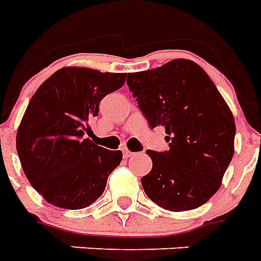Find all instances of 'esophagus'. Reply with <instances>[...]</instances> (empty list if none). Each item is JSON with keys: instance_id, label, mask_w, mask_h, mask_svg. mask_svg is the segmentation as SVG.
Listing matches in <instances>:
<instances>
[{"instance_id": "34e87169", "label": "esophagus", "mask_w": 261, "mask_h": 261, "mask_svg": "<svg viewBox=\"0 0 261 261\" xmlns=\"http://www.w3.org/2000/svg\"><path fill=\"white\" fill-rule=\"evenodd\" d=\"M123 153H124V157H126V159H128V157H133V155L135 154L134 151L128 150L127 147H124V149H123Z\"/></svg>"}]
</instances>
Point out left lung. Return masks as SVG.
Returning a JSON list of instances; mask_svg holds the SVG:
<instances>
[{"label":"left lung","instance_id":"8db88e82","mask_svg":"<svg viewBox=\"0 0 261 261\" xmlns=\"http://www.w3.org/2000/svg\"><path fill=\"white\" fill-rule=\"evenodd\" d=\"M127 85L151 128L163 126L168 151L146 153L141 178L150 200L169 211L198 208L219 190L234 154L236 123L206 71L190 59L128 73Z\"/></svg>","mask_w":261,"mask_h":261}]
</instances>
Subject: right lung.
Instances as JSON below:
<instances>
[{
    "instance_id": "add662e5",
    "label": "right lung",
    "mask_w": 261,
    "mask_h": 261,
    "mask_svg": "<svg viewBox=\"0 0 261 261\" xmlns=\"http://www.w3.org/2000/svg\"><path fill=\"white\" fill-rule=\"evenodd\" d=\"M126 73L90 67L57 70L28 102L16 135V149L28 181L47 203L80 210L96 202L120 150H107L85 138L90 119L107 94L123 87Z\"/></svg>"
}]
</instances>
